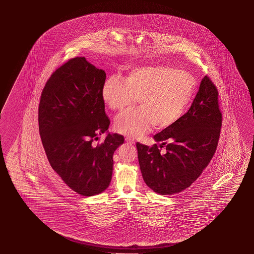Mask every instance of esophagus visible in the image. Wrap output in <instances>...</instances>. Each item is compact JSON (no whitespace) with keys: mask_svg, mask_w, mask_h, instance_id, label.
<instances>
[{"mask_svg":"<svg viewBox=\"0 0 254 254\" xmlns=\"http://www.w3.org/2000/svg\"><path fill=\"white\" fill-rule=\"evenodd\" d=\"M126 141L128 142L130 144H134V141H133V139H131V138H126Z\"/></svg>","mask_w":254,"mask_h":254,"instance_id":"34e87169","label":"esophagus"}]
</instances>
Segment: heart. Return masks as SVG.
Returning a JSON list of instances; mask_svg holds the SVG:
<instances>
[{
    "label": "heart",
    "instance_id": "b5f03b06",
    "mask_svg": "<svg viewBox=\"0 0 254 254\" xmlns=\"http://www.w3.org/2000/svg\"><path fill=\"white\" fill-rule=\"evenodd\" d=\"M196 90V80L185 71L164 65L137 67L125 79L110 77L102 87V99L113 112L121 113L138 98L140 108L118 117L117 132L140 137L155 126L174 125L187 112Z\"/></svg>",
    "mask_w": 254,
    "mask_h": 254
}]
</instances>
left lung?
I'll return each mask as SVG.
<instances>
[{
  "mask_svg": "<svg viewBox=\"0 0 254 254\" xmlns=\"http://www.w3.org/2000/svg\"><path fill=\"white\" fill-rule=\"evenodd\" d=\"M222 116L218 91L205 76L187 113L154 135L152 147L137 142L141 175L160 195H173L190 187L211 161L220 137Z\"/></svg>",
  "mask_w": 254,
  "mask_h": 254,
  "instance_id": "obj_1",
  "label": "left lung"
}]
</instances>
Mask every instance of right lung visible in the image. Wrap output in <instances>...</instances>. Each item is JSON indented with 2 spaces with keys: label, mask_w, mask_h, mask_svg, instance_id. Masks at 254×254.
<instances>
[{
  "label": "right lung",
  "mask_w": 254,
  "mask_h": 254,
  "mask_svg": "<svg viewBox=\"0 0 254 254\" xmlns=\"http://www.w3.org/2000/svg\"><path fill=\"white\" fill-rule=\"evenodd\" d=\"M105 71L84 57L69 60L51 75L39 104V130L50 166L73 191L96 195L109 187L113 154L124 136L109 133L102 87ZM105 141L91 142L102 133Z\"/></svg>",
  "instance_id": "add662e5"
}]
</instances>
